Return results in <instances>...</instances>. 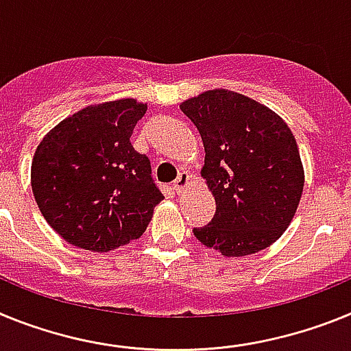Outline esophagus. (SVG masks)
Returning <instances> with one entry per match:
<instances>
[{
    "mask_svg": "<svg viewBox=\"0 0 351 351\" xmlns=\"http://www.w3.org/2000/svg\"><path fill=\"white\" fill-rule=\"evenodd\" d=\"M189 184H191V175H189L187 171H182L178 175V178L173 182V189H175L176 193H184L185 189L189 187Z\"/></svg>",
    "mask_w": 351,
    "mask_h": 351,
    "instance_id": "34e87169",
    "label": "esophagus"
}]
</instances>
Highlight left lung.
I'll use <instances>...</instances> for the list:
<instances>
[{
  "instance_id": "obj_1",
  "label": "left lung",
  "mask_w": 351,
  "mask_h": 351,
  "mask_svg": "<svg viewBox=\"0 0 351 351\" xmlns=\"http://www.w3.org/2000/svg\"><path fill=\"white\" fill-rule=\"evenodd\" d=\"M205 146L201 176L215 215L194 237L222 256L267 249L289 226L304 191L295 136L279 114L230 90H208L180 104Z\"/></svg>"
}]
</instances>
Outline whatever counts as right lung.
Returning a JSON list of instances; mask_svg holds the SVG:
<instances>
[{"instance_id":"obj_1","label":"right lung","mask_w":351,"mask_h":351,"mask_svg":"<svg viewBox=\"0 0 351 351\" xmlns=\"http://www.w3.org/2000/svg\"><path fill=\"white\" fill-rule=\"evenodd\" d=\"M146 104L134 99L88 106L49 130L36 146L32 189L62 239L108 252L139 239L164 199L148 157L130 136Z\"/></svg>"}]
</instances>
